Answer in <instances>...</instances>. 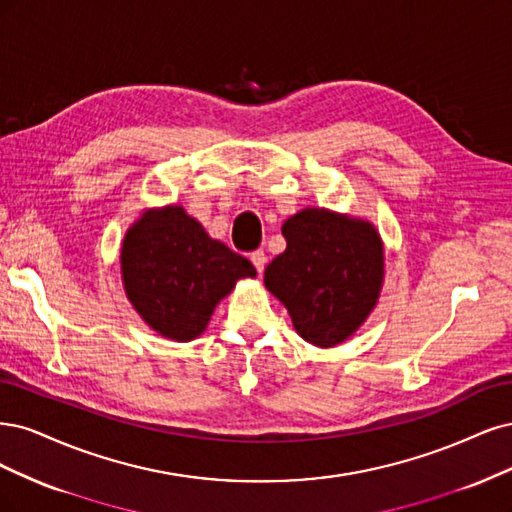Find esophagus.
Returning <instances> with one entry per match:
<instances>
[{"instance_id": "esophagus-1", "label": "esophagus", "mask_w": 512, "mask_h": 512, "mask_svg": "<svg viewBox=\"0 0 512 512\" xmlns=\"http://www.w3.org/2000/svg\"><path fill=\"white\" fill-rule=\"evenodd\" d=\"M251 261H253V266L257 268V272L261 274L263 270H266V263H268V257H266V251H255V253H251Z\"/></svg>"}]
</instances>
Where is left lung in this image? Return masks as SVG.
Listing matches in <instances>:
<instances>
[{
    "mask_svg": "<svg viewBox=\"0 0 512 512\" xmlns=\"http://www.w3.org/2000/svg\"><path fill=\"white\" fill-rule=\"evenodd\" d=\"M287 249L263 283L306 342L329 349L349 340L376 308L385 244L374 223L329 208H304L283 223Z\"/></svg>",
    "mask_w": 512,
    "mask_h": 512,
    "instance_id": "obj_1",
    "label": "left lung"
}]
</instances>
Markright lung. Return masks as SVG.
Instances as JSON below:
<instances>
[{"instance_id": "1", "label": "right lung", "mask_w": 512, "mask_h": 512, "mask_svg": "<svg viewBox=\"0 0 512 512\" xmlns=\"http://www.w3.org/2000/svg\"><path fill=\"white\" fill-rule=\"evenodd\" d=\"M255 276L249 259L210 238L180 204L144 210L121 244L129 304L153 332L174 342L202 336L238 280Z\"/></svg>"}]
</instances>
